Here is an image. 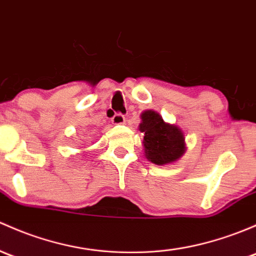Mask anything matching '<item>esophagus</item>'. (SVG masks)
Masks as SVG:
<instances>
[{"instance_id": "obj_1", "label": "esophagus", "mask_w": 256, "mask_h": 256, "mask_svg": "<svg viewBox=\"0 0 256 256\" xmlns=\"http://www.w3.org/2000/svg\"><path fill=\"white\" fill-rule=\"evenodd\" d=\"M112 122L114 124V125H121V124L125 122V116H124L121 112H116V114L112 118Z\"/></svg>"}]
</instances>
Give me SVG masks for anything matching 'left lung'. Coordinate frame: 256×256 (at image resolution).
<instances>
[{
    "label": "left lung",
    "mask_w": 256,
    "mask_h": 256,
    "mask_svg": "<svg viewBox=\"0 0 256 256\" xmlns=\"http://www.w3.org/2000/svg\"><path fill=\"white\" fill-rule=\"evenodd\" d=\"M141 119L140 131L144 134V148L147 160L163 166L182 157L185 142L179 128L164 122L162 116L153 110L142 112Z\"/></svg>",
    "instance_id": "8db88e82"
}]
</instances>
